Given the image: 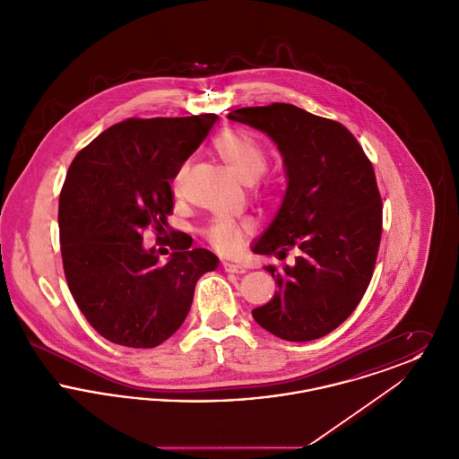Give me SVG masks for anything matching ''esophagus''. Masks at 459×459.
<instances>
[{
    "mask_svg": "<svg viewBox=\"0 0 459 459\" xmlns=\"http://www.w3.org/2000/svg\"><path fill=\"white\" fill-rule=\"evenodd\" d=\"M221 264H223V270L229 273H246V268L239 263L223 262Z\"/></svg>",
    "mask_w": 459,
    "mask_h": 459,
    "instance_id": "1",
    "label": "esophagus"
}]
</instances>
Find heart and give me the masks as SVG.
I'll use <instances>...</instances> for the list:
<instances>
[{
  "label": "heart",
  "mask_w": 459,
  "mask_h": 459,
  "mask_svg": "<svg viewBox=\"0 0 459 459\" xmlns=\"http://www.w3.org/2000/svg\"><path fill=\"white\" fill-rule=\"evenodd\" d=\"M212 150L219 154L229 170L242 182H255L258 193L266 199H275L281 193V180L275 175H262L268 163L262 141L242 129H225L212 139ZM187 163L177 167L172 175V191L180 196ZM247 223L236 219H215L204 229V238L219 251H236L244 242Z\"/></svg>",
  "instance_id": "1"
}]
</instances>
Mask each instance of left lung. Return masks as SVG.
Here are the masks:
<instances>
[{
    "mask_svg": "<svg viewBox=\"0 0 459 459\" xmlns=\"http://www.w3.org/2000/svg\"><path fill=\"white\" fill-rule=\"evenodd\" d=\"M230 120L266 132L287 169L281 212L253 247L296 264L264 266L279 292L253 309L273 335L306 342L348 320L365 296L382 238V197L368 156L342 124L287 103L249 107Z\"/></svg>",
    "mask_w": 459,
    "mask_h": 459,
    "instance_id": "1",
    "label": "left lung"
}]
</instances>
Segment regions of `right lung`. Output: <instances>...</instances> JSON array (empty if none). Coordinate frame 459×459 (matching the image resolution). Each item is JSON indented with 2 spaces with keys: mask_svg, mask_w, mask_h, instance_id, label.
Here are the masks:
<instances>
[{
  "mask_svg": "<svg viewBox=\"0 0 459 459\" xmlns=\"http://www.w3.org/2000/svg\"><path fill=\"white\" fill-rule=\"evenodd\" d=\"M215 113L132 117L101 132L68 167L58 203L66 284L91 327L113 344L156 348L191 309L197 279L219 266L175 234L170 262L144 251L146 229L174 212L172 175L215 124ZM156 234V236H158Z\"/></svg>",
  "mask_w": 459,
  "mask_h": 459,
  "instance_id": "add662e5",
  "label": "right lung"
}]
</instances>
